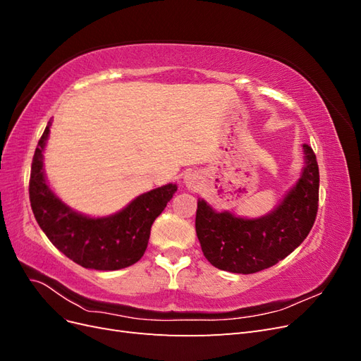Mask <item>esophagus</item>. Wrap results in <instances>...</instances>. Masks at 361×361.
I'll list each match as a JSON object with an SVG mask.
<instances>
[{"instance_id": "esophagus-1", "label": "esophagus", "mask_w": 361, "mask_h": 361, "mask_svg": "<svg viewBox=\"0 0 361 361\" xmlns=\"http://www.w3.org/2000/svg\"><path fill=\"white\" fill-rule=\"evenodd\" d=\"M183 182H185V185H187V188L197 190L199 185H200V174L195 173V171H188L187 174H185Z\"/></svg>"}]
</instances>
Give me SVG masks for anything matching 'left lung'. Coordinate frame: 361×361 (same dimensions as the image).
<instances>
[{"instance_id":"8db88e82","label":"left lung","mask_w":361,"mask_h":361,"mask_svg":"<svg viewBox=\"0 0 361 361\" xmlns=\"http://www.w3.org/2000/svg\"><path fill=\"white\" fill-rule=\"evenodd\" d=\"M302 152L300 179L265 215L236 216L199 199L195 232L204 257L215 268L253 274L276 265L307 238L318 212L319 169L309 145H302Z\"/></svg>"}]
</instances>
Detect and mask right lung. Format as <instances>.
<instances>
[{"mask_svg":"<svg viewBox=\"0 0 361 361\" xmlns=\"http://www.w3.org/2000/svg\"><path fill=\"white\" fill-rule=\"evenodd\" d=\"M40 137L31 162L30 202L40 228L64 256L84 268L116 271L134 265L147 248L157 216L178 191L176 183L140 194L123 209L106 216H90L72 209L54 192L43 169L49 128Z\"/></svg>","mask_w":361,"mask_h":361,"instance_id":"1","label":"right lung"}]
</instances>
